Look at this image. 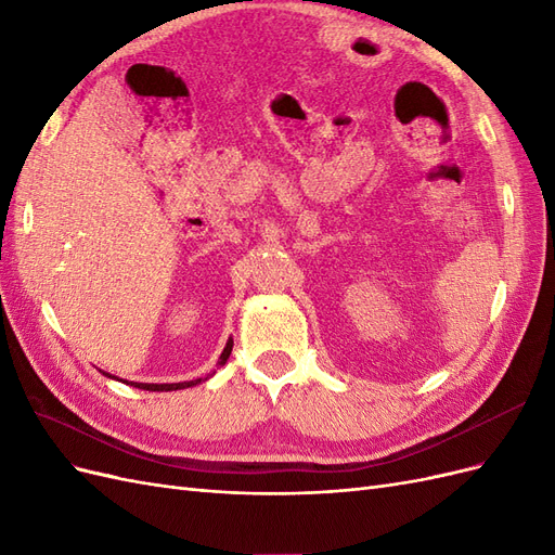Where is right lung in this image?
<instances>
[{
  "label": "right lung",
  "mask_w": 555,
  "mask_h": 555,
  "mask_svg": "<svg viewBox=\"0 0 555 555\" xmlns=\"http://www.w3.org/2000/svg\"><path fill=\"white\" fill-rule=\"evenodd\" d=\"M231 347H233V340L229 338V343H227V347H224V351L220 354V361H217V365H224L227 363V359H229V354H231ZM104 373V371H102ZM106 377H111L108 373H104ZM215 373H210L208 377H212ZM208 377H204V379H192V382H178V384H143V382H133V386H139V389H143V391H178V389H188V386H196V384H201V382H206ZM111 379H115V377H111Z\"/></svg>",
  "instance_id": "1"
}]
</instances>
